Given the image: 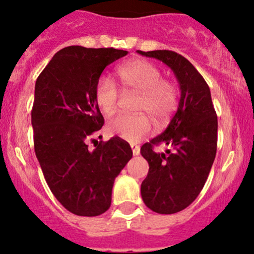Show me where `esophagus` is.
Segmentation results:
<instances>
[{
    "label": "esophagus",
    "instance_id": "obj_1",
    "mask_svg": "<svg viewBox=\"0 0 254 254\" xmlns=\"http://www.w3.org/2000/svg\"><path fill=\"white\" fill-rule=\"evenodd\" d=\"M131 149H132V154H133V156H138L139 152H140L139 146H138V145H136V144H131Z\"/></svg>",
    "mask_w": 254,
    "mask_h": 254
}]
</instances>
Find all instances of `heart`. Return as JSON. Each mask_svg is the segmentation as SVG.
Segmentation results:
<instances>
[{
	"label": "heart",
	"instance_id": "obj_1",
	"mask_svg": "<svg viewBox=\"0 0 254 254\" xmlns=\"http://www.w3.org/2000/svg\"><path fill=\"white\" fill-rule=\"evenodd\" d=\"M117 75L125 90L139 92L137 111L149 114L155 122L163 123L175 111L177 90L170 81L162 79L157 66L146 60H131L117 69ZM94 99L104 115L111 116L118 108L119 91L109 77H100L94 87ZM109 131L127 142L136 143L151 132L150 118L144 114L119 115L109 123Z\"/></svg>",
	"mask_w": 254,
	"mask_h": 254
}]
</instances>
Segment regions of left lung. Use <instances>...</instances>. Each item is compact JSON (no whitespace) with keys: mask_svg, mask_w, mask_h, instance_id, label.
I'll return each mask as SVG.
<instances>
[{"mask_svg":"<svg viewBox=\"0 0 254 254\" xmlns=\"http://www.w3.org/2000/svg\"><path fill=\"white\" fill-rule=\"evenodd\" d=\"M137 53L166 64L181 91L167 129L140 148L149 163L148 176L140 186L143 201L154 212L174 214L187 208L207 181L216 154L218 118L208 85L185 57L166 50ZM157 144L170 146L172 151L155 153Z\"/></svg>","mask_w":254,"mask_h":254,"instance_id":"obj_1","label":"left lung"}]
</instances>
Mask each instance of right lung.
<instances>
[{
	"label": "right lung",
	"instance_id": "1",
	"mask_svg": "<svg viewBox=\"0 0 254 254\" xmlns=\"http://www.w3.org/2000/svg\"><path fill=\"white\" fill-rule=\"evenodd\" d=\"M127 54L115 48L68 46L36 79L35 155L51 191L75 215L97 216L110 208L115 179L132 157L130 145L119 137L93 150L86 144L104 124L94 99L98 79L106 66Z\"/></svg>",
	"mask_w": 254,
	"mask_h": 254
}]
</instances>
